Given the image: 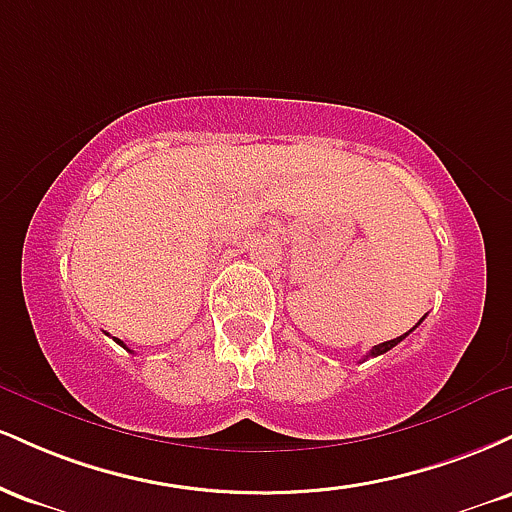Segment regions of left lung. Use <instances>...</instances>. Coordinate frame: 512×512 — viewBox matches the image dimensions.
I'll use <instances>...</instances> for the list:
<instances>
[{"label": "left lung", "mask_w": 512, "mask_h": 512, "mask_svg": "<svg viewBox=\"0 0 512 512\" xmlns=\"http://www.w3.org/2000/svg\"><path fill=\"white\" fill-rule=\"evenodd\" d=\"M421 322H424V317H421V320H419V322H416V325H414V327H411V330H409V332H414V330H416V327H419V325H421ZM409 332H404V334H402V337H397V339H390V342H383V344L373 346V349H370V354H368V356H380V354H385V351H390V349H392V346H397L399 342H402V339H404V337H409Z\"/></svg>", "instance_id": "1"}]
</instances>
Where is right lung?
Segmentation results:
<instances>
[{"label": "right lung", "mask_w": 512, "mask_h": 512, "mask_svg": "<svg viewBox=\"0 0 512 512\" xmlns=\"http://www.w3.org/2000/svg\"><path fill=\"white\" fill-rule=\"evenodd\" d=\"M115 342H117V344H120V346H125V344H122V342H120V339H115ZM125 349H127V346H125ZM127 351H129V349H127Z\"/></svg>", "instance_id": "1"}]
</instances>
